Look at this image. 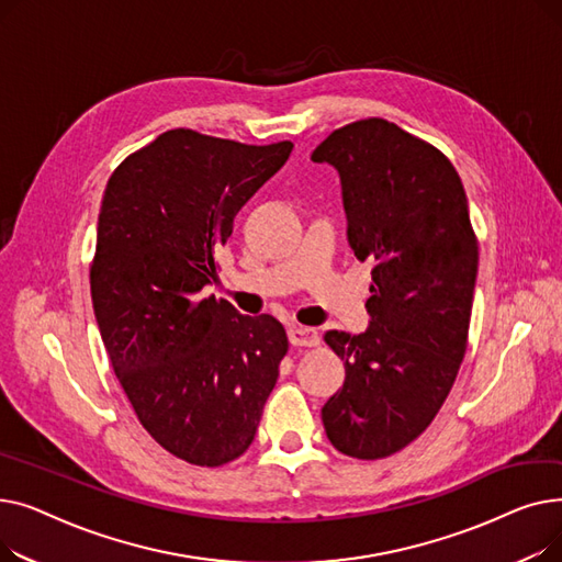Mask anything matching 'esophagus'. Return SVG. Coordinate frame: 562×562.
Listing matches in <instances>:
<instances>
[{"mask_svg":"<svg viewBox=\"0 0 562 562\" xmlns=\"http://www.w3.org/2000/svg\"><path fill=\"white\" fill-rule=\"evenodd\" d=\"M289 341H291V346H318L321 337L314 328L293 326V328H289Z\"/></svg>","mask_w":562,"mask_h":562,"instance_id":"34e87169","label":"esophagus"}]
</instances>
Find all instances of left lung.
<instances>
[{
  "mask_svg": "<svg viewBox=\"0 0 562 562\" xmlns=\"http://www.w3.org/2000/svg\"><path fill=\"white\" fill-rule=\"evenodd\" d=\"M339 170L348 244L369 261L371 328L328 330L346 367L321 409L344 456L380 460L415 441L445 405L467 350L479 239L445 153L385 117H362L316 145Z\"/></svg>",
  "mask_w": 562,
  "mask_h": 562,
  "instance_id": "left-lung-1",
  "label": "left lung"
}]
</instances>
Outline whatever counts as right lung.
I'll list each match as a JSON object with an SVG mask.
<instances>
[{
  "label": "right lung",
  "instance_id": "add662e5",
  "mask_svg": "<svg viewBox=\"0 0 562 562\" xmlns=\"http://www.w3.org/2000/svg\"><path fill=\"white\" fill-rule=\"evenodd\" d=\"M291 147L168 130L104 189L91 261L100 335L140 426L189 464L248 451L289 350L278 318L244 316L200 289L218 273L236 212Z\"/></svg>",
  "mask_w": 562,
  "mask_h": 562
}]
</instances>
